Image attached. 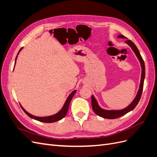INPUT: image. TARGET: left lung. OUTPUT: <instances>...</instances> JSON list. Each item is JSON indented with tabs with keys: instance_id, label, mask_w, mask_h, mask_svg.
Masks as SVG:
<instances>
[{
	"instance_id": "8db88e82",
	"label": "left lung",
	"mask_w": 157,
	"mask_h": 157,
	"mask_svg": "<svg viewBox=\"0 0 157 157\" xmlns=\"http://www.w3.org/2000/svg\"><path fill=\"white\" fill-rule=\"evenodd\" d=\"M118 38H122V39H127L126 37L123 36L122 35H120L118 36ZM126 44L129 45L132 50L134 51V53L136 54L137 58L140 61L141 66V82L140 85V88L138 90V92H137L135 99L134 101L132 102L130 105H128L126 108L123 109L122 110H105V109H101L100 107L98 105V102L96 100V99L94 97V96H92V109L94 112L98 115L99 117H101L103 118H107V119H115V118H117L118 117H121L123 115H126V113L132 111L136 105L137 103H139L140 98L142 94V92H143V88H144V79H145V63L144 61L142 58V57L140 53V52L137 49L135 44L130 40H127L125 41Z\"/></svg>"
}]
</instances>
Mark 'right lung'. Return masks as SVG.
I'll use <instances>...</instances> for the list:
<instances>
[{
	"label": "right lung",
	"instance_id": "add662e5",
	"mask_svg": "<svg viewBox=\"0 0 157 157\" xmlns=\"http://www.w3.org/2000/svg\"><path fill=\"white\" fill-rule=\"evenodd\" d=\"M21 49L20 50V52L21 51ZM20 52H18V54L20 53ZM18 54H17V55H18ZM17 57H16V60L17 59ZM15 63H16V62H15ZM76 92H77V90H74V91H73V92H71V94L69 95V97L67 98V100H66L63 107H62V109H61V110L58 113H56V115H52V116H50V117H36V116H34V115H31L30 113L27 112L25 110V109L21 107H21L23 109V111L25 113L26 115H27L28 116H29V117H31V118H33V119L36 120V121H40V122H47V123H51V122H57V121H59L61 119H62V118L66 115V114H67V113L68 111L70 102L71 101V99H72L73 97L74 96V95L76 93Z\"/></svg>",
	"mask_w": 157,
	"mask_h": 157
}]
</instances>
